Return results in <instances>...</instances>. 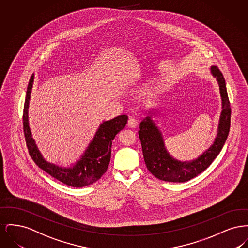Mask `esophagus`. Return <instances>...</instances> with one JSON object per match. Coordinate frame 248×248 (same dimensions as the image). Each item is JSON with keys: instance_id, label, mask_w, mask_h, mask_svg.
<instances>
[{"instance_id": "obj_1", "label": "esophagus", "mask_w": 248, "mask_h": 248, "mask_svg": "<svg viewBox=\"0 0 248 248\" xmlns=\"http://www.w3.org/2000/svg\"><path fill=\"white\" fill-rule=\"evenodd\" d=\"M138 124H139V120L137 118H134V117H131L129 119V121H128V126H129L130 128L137 127Z\"/></svg>"}]
</instances>
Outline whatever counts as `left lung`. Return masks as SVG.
I'll return each instance as SVG.
<instances>
[{
  "label": "left lung",
  "instance_id": "8db88e82",
  "mask_svg": "<svg viewBox=\"0 0 248 248\" xmlns=\"http://www.w3.org/2000/svg\"><path fill=\"white\" fill-rule=\"evenodd\" d=\"M211 72L219 84L222 111L214 144L198 159L189 163L175 160L166 152L162 134L151 117L148 116L140 123L139 136L141 141L144 161L154 177L168 182H186L204 171L222 150L230 132L232 108L222 72L216 66L211 67Z\"/></svg>",
  "mask_w": 248,
  "mask_h": 248
}]
</instances>
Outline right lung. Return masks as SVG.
<instances>
[{
  "label": "right lung",
  "instance_id": "add662e5",
  "mask_svg": "<svg viewBox=\"0 0 248 248\" xmlns=\"http://www.w3.org/2000/svg\"><path fill=\"white\" fill-rule=\"evenodd\" d=\"M33 77L32 74L28 84L23 109L24 135L31 157L41 169L68 186L82 188L96 182L108 169L110 161L112 140L119 132L125 127L128 120L127 115H120L100 124L93 141L85 151V154L72 167L63 168L47 163L43 158L34 140L31 138V132L28 122V108L33 84Z\"/></svg>",
  "mask_w": 248,
  "mask_h": 248
}]
</instances>
